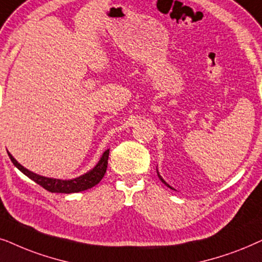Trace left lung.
<instances>
[{"instance_id": "left-lung-1", "label": "left lung", "mask_w": 262, "mask_h": 262, "mask_svg": "<svg viewBox=\"0 0 262 262\" xmlns=\"http://www.w3.org/2000/svg\"><path fill=\"white\" fill-rule=\"evenodd\" d=\"M157 173H158V177H159V180H160V181H162V182H163V183H164V184H165V186H166V187H169V188H170V189H173V188H172V187H170V186H169V184H167V183H166V182H165V181H164V180H163V177H162V176H160V175H159V172H158V170H157ZM173 190H175V189H173Z\"/></svg>"}]
</instances>
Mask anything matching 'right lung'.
Instances as JSON below:
<instances>
[{
  "instance_id": "obj_1",
  "label": "right lung",
  "mask_w": 262,
  "mask_h": 262,
  "mask_svg": "<svg viewBox=\"0 0 262 262\" xmlns=\"http://www.w3.org/2000/svg\"><path fill=\"white\" fill-rule=\"evenodd\" d=\"M8 156L10 160H12V163L24 173V175H26L29 179L34 181V182L43 187L44 189H47L48 191H51V193L69 194V193H78V191L90 189V188L95 187L96 184H98L100 182V180L103 179L106 172L107 159H109V149H106V151L103 153V156L100 157L98 164H97L92 170H90L89 172L83 173V175L73 180H57V179H50V177L37 175V173L30 171V170H27L26 167H24L21 164L17 163L16 159L14 158L9 152H8Z\"/></svg>"
}]
</instances>
